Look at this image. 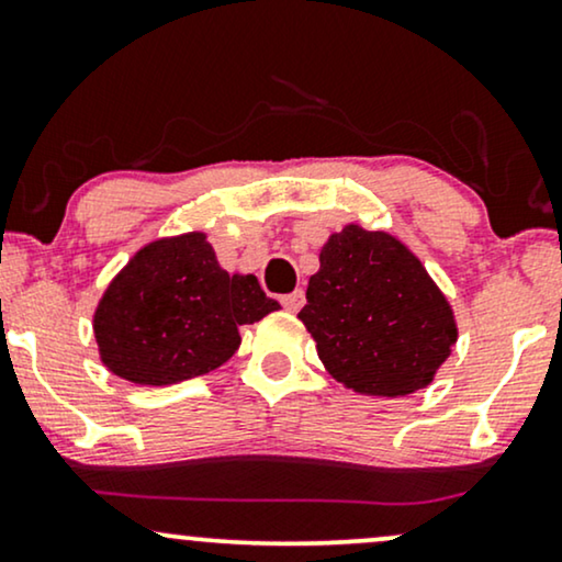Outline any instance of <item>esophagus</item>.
Instances as JSON below:
<instances>
[{
    "label": "esophagus",
    "mask_w": 562,
    "mask_h": 562,
    "mask_svg": "<svg viewBox=\"0 0 562 562\" xmlns=\"http://www.w3.org/2000/svg\"><path fill=\"white\" fill-rule=\"evenodd\" d=\"M303 301H305L303 290H293V293H288V295H282V297H280V303L285 305V308L290 311V314H295V311H301Z\"/></svg>",
    "instance_id": "34e87169"
}]
</instances>
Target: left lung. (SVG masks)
<instances>
[{"label": "left lung", "mask_w": 562, "mask_h": 562, "mask_svg": "<svg viewBox=\"0 0 562 562\" xmlns=\"http://www.w3.org/2000/svg\"><path fill=\"white\" fill-rule=\"evenodd\" d=\"M297 318L326 371L368 396L425 389L457 345V318L423 261L392 233L345 225L318 254Z\"/></svg>", "instance_id": "1"}]
</instances>
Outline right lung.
Wrapping results in <instances>:
<instances>
[{"instance_id":"obj_1","label":"right lung","mask_w":562,"mask_h":562,"mask_svg":"<svg viewBox=\"0 0 562 562\" xmlns=\"http://www.w3.org/2000/svg\"><path fill=\"white\" fill-rule=\"evenodd\" d=\"M277 308L257 277L225 272L194 231L142 246L98 301L92 331L119 379L170 386L231 360L240 326Z\"/></svg>"}]
</instances>
